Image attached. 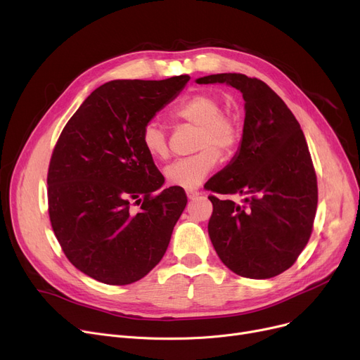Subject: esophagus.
Wrapping results in <instances>:
<instances>
[{
  "mask_svg": "<svg viewBox=\"0 0 360 360\" xmlns=\"http://www.w3.org/2000/svg\"><path fill=\"white\" fill-rule=\"evenodd\" d=\"M200 193L197 191V190H186V197L188 198H194V197H197Z\"/></svg>",
  "mask_w": 360,
  "mask_h": 360,
  "instance_id": "esophagus-1",
  "label": "esophagus"
}]
</instances>
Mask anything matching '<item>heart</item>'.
<instances>
[{
    "label": "heart",
    "mask_w": 360,
    "mask_h": 360,
    "mask_svg": "<svg viewBox=\"0 0 360 360\" xmlns=\"http://www.w3.org/2000/svg\"><path fill=\"white\" fill-rule=\"evenodd\" d=\"M172 117L195 124V154L179 159L165 169L167 184L193 188L214 167L219 154L226 155L240 139V124L232 115L221 110V101L210 92H194L184 98ZM141 144L150 158L165 160L169 155L167 136L158 120H148L141 131Z\"/></svg>",
    "instance_id": "heart-1"
}]
</instances>
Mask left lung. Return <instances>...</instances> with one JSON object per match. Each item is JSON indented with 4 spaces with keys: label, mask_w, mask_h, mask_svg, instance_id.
Returning a JSON list of instances; mask_svg holds the SVG:
<instances>
[{
    "label": "left lung",
    "mask_w": 360,
    "mask_h": 360,
    "mask_svg": "<svg viewBox=\"0 0 360 360\" xmlns=\"http://www.w3.org/2000/svg\"><path fill=\"white\" fill-rule=\"evenodd\" d=\"M198 84L241 91L245 117L241 147L205 185L213 212L209 237L233 274L266 279L283 274L306 247L318 206V181L304 134L287 104L257 77L219 73ZM242 197L240 205L231 200Z\"/></svg>",
    "instance_id": "8db88e82"
}]
</instances>
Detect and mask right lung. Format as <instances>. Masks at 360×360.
Listing matches in <instances>:
<instances>
[{
	"label": "right lung",
	"mask_w": 360,
	"mask_h": 360,
	"mask_svg": "<svg viewBox=\"0 0 360 360\" xmlns=\"http://www.w3.org/2000/svg\"><path fill=\"white\" fill-rule=\"evenodd\" d=\"M190 81H112L98 86L61 131L49 166V214L76 269L108 285L144 278L166 253L186 206L141 144L146 122Z\"/></svg>",
	"instance_id": "add662e5"
}]
</instances>
